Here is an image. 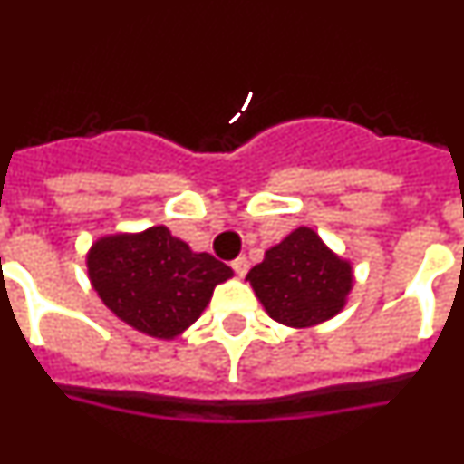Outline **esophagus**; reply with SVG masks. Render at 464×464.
I'll list each match as a JSON object with an SVG mask.
<instances>
[{
    "label": "esophagus",
    "instance_id": "obj_1",
    "mask_svg": "<svg viewBox=\"0 0 464 464\" xmlns=\"http://www.w3.org/2000/svg\"><path fill=\"white\" fill-rule=\"evenodd\" d=\"M232 269L237 272V276H246V272H248V260H246V257H237V260L232 262Z\"/></svg>",
    "mask_w": 464,
    "mask_h": 464
}]
</instances>
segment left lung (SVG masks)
Here are the masks:
<instances>
[{
	"label": "left lung",
	"mask_w": 464,
	"mask_h": 464,
	"mask_svg": "<svg viewBox=\"0 0 464 464\" xmlns=\"http://www.w3.org/2000/svg\"><path fill=\"white\" fill-rule=\"evenodd\" d=\"M246 281L269 318L302 330L334 318L346 306L355 278L353 265L332 251L314 229L297 227L265 251V260Z\"/></svg>",
	"instance_id": "left-lung-1"
}]
</instances>
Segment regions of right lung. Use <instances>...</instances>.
<instances>
[{"label":"right lung","instance_id":"1","mask_svg":"<svg viewBox=\"0 0 464 464\" xmlns=\"http://www.w3.org/2000/svg\"><path fill=\"white\" fill-rule=\"evenodd\" d=\"M88 276L122 323L149 337L174 339L202 315L232 269L155 225L100 237L88 251Z\"/></svg>","mask_w":464,"mask_h":464}]
</instances>
